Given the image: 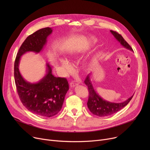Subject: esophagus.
<instances>
[{
  "label": "esophagus",
  "instance_id": "1",
  "mask_svg": "<svg viewBox=\"0 0 150 150\" xmlns=\"http://www.w3.org/2000/svg\"><path fill=\"white\" fill-rule=\"evenodd\" d=\"M79 84V83L78 82H77V81H71L70 82V86L71 87H75V86H77V85H78Z\"/></svg>",
  "mask_w": 150,
  "mask_h": 150
}]
</instances>
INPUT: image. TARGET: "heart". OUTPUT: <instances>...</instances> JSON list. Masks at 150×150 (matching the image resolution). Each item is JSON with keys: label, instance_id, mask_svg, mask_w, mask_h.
I'll list each match as a JSON object with an SVG mask.
<instances>
[{"label": "heart", "instance_id": "obj_1", "mask_svg": "<svg viewBox=\"0 0 150 150\" xmlns=\"http://www.w3.org/2000/svg\"><path fill=\"white\" fill-rule=\"evenodd\" d=\"M61 64L62 67L66 70V72H70L72 70V66H71L69 61L65 58H61L59 59Z\"/></svg>", "mask_w": 150, "mask_h": 150}]
</instances>
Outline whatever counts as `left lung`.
<instances>
[{"instance_id": "obj_1", "label": "left lung", "mask_w": 150, "mask_h": 150, "mask_svg": "<svg viewBox=\"0 0 150 150\" xmlns=\"http://www.w3.org/2000/svg\"><path fill=\"white\" fill-rule=\"evenodd\" d=\"M110 31L114 35L117 40L124 47L133 51L131 47L125 40L121 35L112 30H110ZM84 83L88 86L89 90V98L87 103L88 107L93 114L98 117L108 116L119 111L120 109L128 104L134 96L133 95L126 101L122 102V103H112V102H109L105 100L98 95L93 88L90 80L89 75L86 76L84 80Z\"/></svg>"}]
</instances>
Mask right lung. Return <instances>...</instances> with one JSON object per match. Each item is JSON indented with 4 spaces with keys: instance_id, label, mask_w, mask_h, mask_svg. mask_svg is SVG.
<instances>
[{
    "instance_id": "1",
    "label": "right lung",
    "mask_w": 150,
    "mask_h": 150,
    "mask_svg": "<svg viewBox=\"0 0 150 150\" xmlns=\"http://www.w3.org/2000/svg\"><path fill=\"white\" fill-rule=\"evenodd\" d=\"M52 32L51 28L46 27L28 36L19 49L14 67L15 84L22 103L29 111L45 117H53L61 111L69 90L68 81L65 78L54 76L51 66L47 64L45 76L38 83H30L21 75L19 64L21 57L26 52H40Z\"/></svg>"
}]
</instances>
